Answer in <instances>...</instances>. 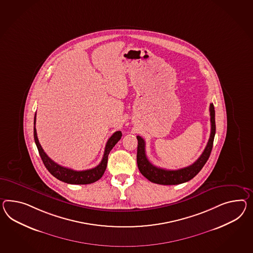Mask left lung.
Wrapping results in <instances>:
<instances>
[{"mask_svg":"<svg viewBox=\"0 0 253 253\" xmlns=\"http://www.w3.org/2000/svg\"><path fill=\"white\" fill-rule=\"evenodd\" d=\"M210 122H211V133L208 140V145L202 155L198 160L192 165L185 168L179 169H165L156 167L149 162L145 150V140L141 136H137V153H136V162L137 167L149 181L158 184L163 185H174L182 182L190 181L197 174L204 165L208 162V158L211 154L213 143H214V134H215V120H214V104H210Z\"/></svg>","mask_w":253,"mask_h":253,"instance_id":"1","label":"left lung"}]
</instances>
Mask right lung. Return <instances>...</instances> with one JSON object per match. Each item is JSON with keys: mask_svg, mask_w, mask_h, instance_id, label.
<instances>
[{"mask_svg": "<svg viewBox=\"0 0 253 253\" xmlns=\"http://www.w3.org/2000/svg\"><path fill=\"white\" fill-rule=\"evenodd\" d=\"M121 136H122L121 131H117L109 137V139L107 140V143L105 145L104 157L100 162V164L96 167L90 169H85V170H74L72 169L66 168L58 165V163L53 162L51 159L45 154V151L43 150L39 143L38 135H37L36 115L34 118V138L39 149V155L41 157V160L44 163L45 168L59 181H64L71 184H89L98 181L105 171V169L107 166L108 155L110 153L111 149H113L115 145L120 140Z\"/></svg>", "mask_w": 253, "mask_h": 253, "instance_id": "1", "label": "right lung"}]
</instances>
